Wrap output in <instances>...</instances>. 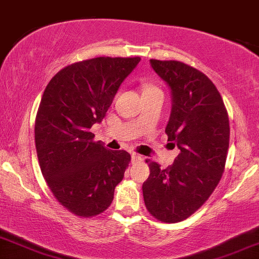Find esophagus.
<instances>
[{"label":"esophagus","mask_w":259,"mask_h":259,"mask_svg":"<svg viewBox=\"0 0 259 259\" xmlns=\"http://www.w3.org/2000/svg\"><path fill=\"white\" fill-rule=\"evenodd\" d=\"M141 160H142V157L140 156V154H136V153L132 154V162L133 163H140Z\"/></svg>","instance_id":"obj_1"}]
</instances>
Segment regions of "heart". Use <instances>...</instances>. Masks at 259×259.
Masks as SVG:
<instances>
[{"label": "heart", "instance_id": "heart-1", "mask_svg": "<svg viewBox=\"0 0 259 259\" xmlns=\"http://www.w3.org/2000/svg\"><path fill=\"white\" fill-rule=\"evenodd\" d=\"M153 92H162V91H160L156 85L150 84V82H147V84H145L144 86H142V95L153 94Z\"/></svg>", "mask_w": 259, "mask_h": 259}]
</instances>
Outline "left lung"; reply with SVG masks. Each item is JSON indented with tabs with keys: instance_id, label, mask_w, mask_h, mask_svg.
I'll return each instance as SVG.
<instances>
[{
	"instance_id": "8db88e82",
	"label": "left lung",
	"mask_w": 259,
	"mask_h": 259,
	"mask_svg": "<svg viewBox=\"0 0 259 259\" xmlns=\"http://www.w3.org/2000/svg\"><path fill=\"white\" fill-rule=\"evenodd\" d=\"M150 63L170 90L165 134L180 153L165 169L146 160L150 177L142 194L154 218L178 223L195 213L221 180L230 136L228 112L214 84L196 68L178 61L150 59Z\"/></svg>"
}]
</instances>
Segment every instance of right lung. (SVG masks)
I'll return each mask as SVG.
<instances>
[{
    "label": "right lung",
    "mask_w": 259,
    "mask_h": 259,
    "mask_svg": "<svg viewBox=\"0 0 259 259\" xmlns=\"http://www.w3.org/2000/svg\"><path fill=\"white\" fill-rule=\"evenodd\" d=\"M140 57H97L68 65L45 89L35 120L41 173L59 203L79 217L105 212L129 165L126 151L94 142L121 82Z\"/></svg>",
    "instance_id": "1"
}]
</instances>
